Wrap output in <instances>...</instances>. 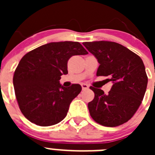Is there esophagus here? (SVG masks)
<instances>
[{
    "label": "esophagus",
    "instance_id": "obj_1",
    "mask_svg": "<svg viewBox=\"0 0 155 155\" xmlns=\"http://www.w3.org/2000/svg\"><path fill=\"white\" fill-rule=\"evenodd\" d=\"M81 85V87H82V90H85V89H87V88H88V85H87V84L82 83Z\"/></svg>",
    "mask_w": 155,
    "mask_h": 155
}]
</instances>
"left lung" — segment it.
<instances>
[{
    "label": "left lung",
    "instance_id": "1",
    "mask_svg": "<svg viewBox=\"0 0 155 155\" xmlns=\"http://www.w3.org/2000/svg\"><path fill=\"white\" fill-rule=\"evenodd\" d=\"M98 60L97 76L109 77V94L90 87L94 99L87 104L91 118L105 127H117L132 118L147 89V76L141 58L117 42L94 41L83 43Z\"/></svg>",
    "mask_w": 155,
    "mask_h": 155
}]
</instances>
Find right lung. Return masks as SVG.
I'll return each instance as SVG.
<instances>
[{
	"label": "right lung",
	"mask_w": 155,
	"mask_h": 155,
	"mask_svg": "<svg viewBox=\"0 0 155 155\" xmlns=\"http://www.w3.org/2000/svg\"><path fill=\"white\" fill-rule=\"evenodd\" d=\"M87 53L78 42L65 41L42 45L21 59L13 84L19 109L27 120L49 127L65 118L81 86L64 87L60 84L61 76L68 73V61L72 56Z\"/></svg>",
	"instance_id": "1"
}]
</instances>
